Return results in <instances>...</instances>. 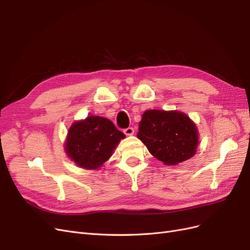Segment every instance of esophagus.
Returning <instances> with one entry per match:
<instances>
[{"label": "esophagus", "instance_id": "esophagus-1", "mask_svg": "<svg viewBox=\"0 0 250 250\" xmlns=\"http://www.w3.org/2000/svg\"><path fill=\"white\" fill-rule=\"evenodd\" d=\"M124 133L126 135H128V137H130V135H132L134 133V129L132 127H128V128H126V129H124Z\"/></svg>", "mask_w": 250, "mask_h": 250}]
</instances>
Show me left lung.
Segmentation results:
<instances>
[{"mask_svg":"<svg viewBox=\"0 0 250 250\" xmlns=\"http://www.w3.org/2000/svg\"><path fill=\"white\" fill-rule=\"evenodd\" d=\"M137 137L151 154L169 166L190 160L199 143L197 126L186 113L177 110H146Z\"/></svg>","mask_w":250,"mask_h":250,"instance_id":"8db88e82","label":"left lung"}]
</instances>
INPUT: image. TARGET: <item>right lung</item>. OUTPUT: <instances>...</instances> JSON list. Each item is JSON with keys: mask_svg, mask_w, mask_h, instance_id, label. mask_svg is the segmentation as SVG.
<instances>
[{"mask_svg": "<svg viewBox=\"0 0 250 250\" xmlns=\"http://www.w3.org/2000/svg\"><path fill=\"white\" fill-rule=\"evenodd\" d=\"M125 134L117 129L110 120L87 116L75 121L69 128L64 152L79 168L96 170L108 161Z\"/></svg>", "mask_w": 250, "mask_h": 250, "instance_id": "obj_1", "label": "right lung"}]
</instances>
